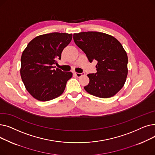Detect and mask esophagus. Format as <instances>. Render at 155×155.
Here are the masks:
<instances>
[{"label":"esophagus","instance_id":"obj_1","mask_svg":"<svg viewBox=\"0 0 155 155\" xmlns=\"http://www.w3.org/2000/svg\"><path fill=\"white\" fill-rule=\"evenodd\" d=\"M74 74H75L77 77H82V76L84 75H85V73H74Z\"/></svg>","mask_w":155,"mask_h":155}]
</instances>
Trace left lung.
Listing matches in <instances>:
<instances>
[{
  "mask_svg": "<svg viewBox=\"0 0 155 155\" xmlns=\"http://www.w3.org/2000/svg\"><path fill=\"white\" fill-rule=\"evenodd\" d=\"M76 45L91 63L97 61V72L88 74L90 81L84 87L91 95L109 98L124 86L127 75V55L119 41L107 34L96 31L73 34Z\"/></svg>",
  "mask_w": 155,
  "mask_h": 155,
  "instance_id": "obj_1",
  "label": "left lung"
}]
</instances>
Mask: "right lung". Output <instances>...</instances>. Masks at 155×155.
<instances>
[{"mask_svg": "<svg viewBox=\"0 0 155 155\" xmlns=\"http://www.w3.org/2000/svg\"><path fill=\"white\" fill-rule=\"evenodd\" d=\"M72 35L52 33L40 35L28 43L22 52L21 77L28 92L40 101H48L61 95L72 73L54 70L56 60L71 41Z\"/></svg>", "mask_w": 155, "mask_h": 155, "instance_id": "right-lung-1", "label": "right lung"}]
</instances>
